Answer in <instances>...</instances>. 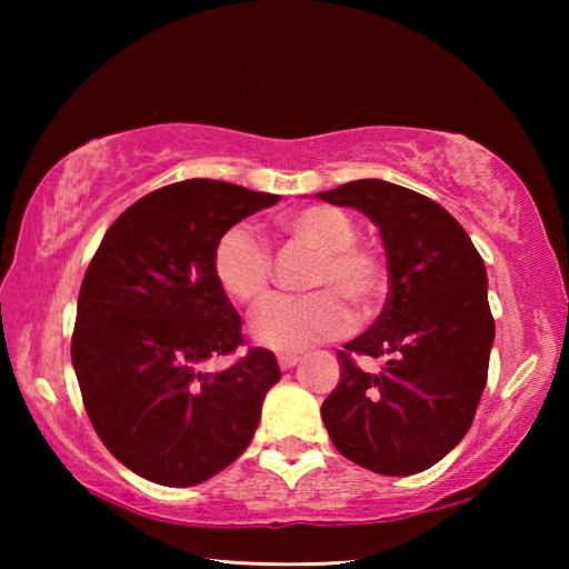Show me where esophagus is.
Here are the masks:
<instances>
[{"label":"esophagus","instance_id":"34e87169","mask_svg":"<svg viewBox=\"0 0 569 569\" xmlns=\"http://www.w3.org/2000/svg\"><path fill=\"white\" fill-rule=\"evenodd\" d=\"M298 361H300L298 355H291V352H281V355H278V367H281L283 371H286V369H293V367L298 365Z\"/></svg>","mask_w":569,"mask_h":569}]
</instances>
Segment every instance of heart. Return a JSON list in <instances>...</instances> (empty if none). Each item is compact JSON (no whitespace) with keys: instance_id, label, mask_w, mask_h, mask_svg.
<instances>
[{"instance_id":"1","label":"heart","mask_w":569,"mask_h":569,"mask_svg":"<svg viewBox=\"0 0 569 569\" xmlns=\"http://www.w3.org/2000/svg\"><path fill=\"white\" fill-rule=\"evenodd\" d=\"M278 229L293 244L316 251L306 276L312 293L271 298L251 320L259 345L276 352H303L352 328L347 303L361 316L379 306L386 286L383 259L377 249L357 241L352 214L335 204H308L283 214ZM212 273L229 300L253 308L269 296L273 257L251 227L232 224L212 249Z\"/></svg>"}]
</instances>
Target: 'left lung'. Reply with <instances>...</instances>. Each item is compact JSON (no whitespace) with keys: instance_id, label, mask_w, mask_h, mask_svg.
<instances>
[{"instance_id":"obj_1","label":"left lung","mask_w":569,"mask_h":569,"mask_svg":"<svg viewBox=\"0 0 569 569\" xmlns=\"http://www.w3.org/2000/svg\"><path fill=\"white\" fill-rule=\"evenodd\" d=\"M325 202L381 229L389 298L371 328L337 352L342 377L320 408L337 450L386 477L432 467L465 438L485 393L493 318L487 269L442 204L386 180H352ZM357 356L385 359L365 372Z\"/></svg>"}]
</instances>
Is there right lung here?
Wrapping results in <instances>:
<instances>
[{
	"label": "right lung",
	"instance_id": "1",
	"mask_svg": "<svg viewBox=\"0 0 569 569\" xmlns=\"http://www.w3.org/2000/svg\"><path fill=\"white\" fill-rule=\"evenodd\" d=\"M278 200L210 178L163 186L117 217L84 271L70 340L82 406L107 450L143 479L200 485L253 438L281 371L263 347L204 371L244 345L212 249Z\"/></svg>",
	"mask_w": 569,
	"mask_h": 569
}]
</instances>
